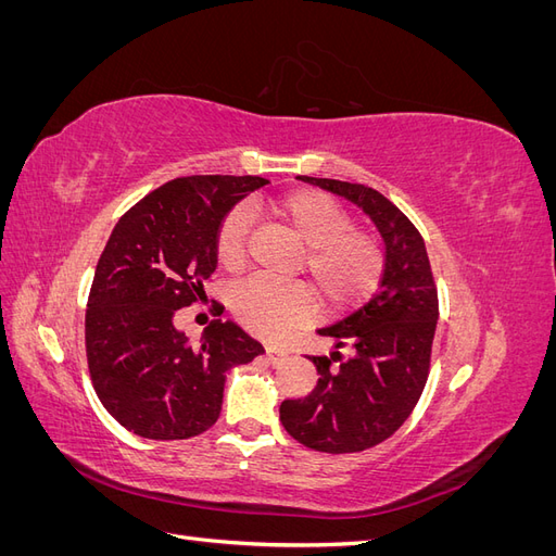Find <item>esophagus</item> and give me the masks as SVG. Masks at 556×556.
Listing matches in <instances>:
<instances>
[{
  "instance_id": "1",
  "label": "esophagus",
  "mask_w": 556,
  "mask_h": 556,
  "mask_svg": "<svg viewBox=\"0 0 556 556\" xmlns=\"http://www.w3.org/2000/svg\"><path fill=\"white\" fill-rule=\"evenodd\" d=\"M264 352H266V359L271 362V364H278V362H282L285 357H288V350L278 348V345H266Z\"/></svg>"
}]
</instances>
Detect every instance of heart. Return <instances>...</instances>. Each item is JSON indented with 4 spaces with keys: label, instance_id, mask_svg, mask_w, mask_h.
<instances>
[{
    "label": "heart",
    "instance_id": "b5f03b06",
    "mask_svg": "<svg viewBox=\"0 0 556 556\" xmlns=\"http://www.w3.org/2000/svg\"><path fill=\"white\" fill-rule=\"evenodd\" d=\"M250 208H262L252 204ZM306 245L304 262L317 292L329 304H350L376 290L382 276V248L368 231L352 227L350 213L323 192L304 190L268 206ZM250 215L243 206L225 215L215 233V257L225 271L237 274L248 257ZM239 323L264 339H278L313 313V294L301 282L252 278L231 294Z\"/></svg>",
    "mask_w": 556,
    "mask_h": 556
}]
</instances>
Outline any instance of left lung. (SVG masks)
I'll list each match as a JSON object with an SVG mask.
<instances>
[{
	"label": "left lung",
	"instance_id": "1",
	"mask_svg": "<svg viewBox=\"0 0 556 556\" xmlns=\"http://www.w3.org/2000/svg\"><path fill=\"white\" fill-rule=\"evenodd\" d=\"M362 206L380 229L387 255L380 290L341 323L319 329L339 350L311 357L317 384L304 399L280 403V422L294 441L317 452L352 454L387 441L406 422L429 378L439 319V290L422 233L390 199L362 182L311 178Z\"/></svg>",
	"mask_w": 556,
	"mask_h": 556
}]
</instances>
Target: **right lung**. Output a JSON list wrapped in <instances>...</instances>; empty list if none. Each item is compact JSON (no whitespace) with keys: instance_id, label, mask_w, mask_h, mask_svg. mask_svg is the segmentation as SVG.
<instances>
[{"instance_id":"1","label":"right lung","mask_w":556,"mask_h":556,"mask_svg":"<svg viewBox=\"0 0 556 556\" xmlns=\"http://www.w3.org/2000/svg\"><path fill=\"white\" fill-rule=\"evenodd\" d=\"M260 176H182L137 201L97 262L86 311V357L99 401L125 429L182 441L211 429L223 408L225 371L262 355L260 341L213 319L199 345L174 313L204 299L215 233Z\"/></svg>"}]
</instances>
